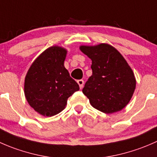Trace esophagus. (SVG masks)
<instances>
[{"label":"esophagus","instance_id":"obj_1","mask_svg":"<svg viewBox=\"0 0 157 157\" xmlns=\"http://www.w3.org/2000/svg\"><path fill=\"white\" fill-rule=\"evenodd\" d=\"M77 83L79 84V86H80V88L82 89L83 87L84 81H83V80H77Z\"/></svg>","mask_w":157,"mask_h":157}]
</instances>
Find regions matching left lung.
I'll use <instances>...</instances> for the list:
<instances>
[{"label": "left lung", "instance_id": "obj_1", "mask_svg": "<svg viewBox=\"0 0 157 157\" xmlns=\"http://www.w3.org/2000/svg\"><path fill=\"white\" fill-rule=\"evenodd\" d=\"M92 60L93 74L83 93L93 108L104 113L121 111L131 100L136 86L134 73L122 55L107 44L80 46Z\"/></svg>", "mask_w": 157, "mask_h": 157}]
</instances>
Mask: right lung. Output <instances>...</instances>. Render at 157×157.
<instances>
[{
  "instance_id": "1",
  "label": "right lung",
  "mask_w": 157,
  "mask_h": 157,
  "mask_svg": "<svg viewBox=\"0 0 157 157\" xmlns=\"http://www.w3.org/2000/svg\"><path fill=\"white\" fill-rule=\"evenodd\" d=\"M67 51L52 46L42 52L28 71L25 78L26 99L35 111L51 117L61 112L67 99L80 90L64 67Z\"/></svg>"
}]
</instances>
